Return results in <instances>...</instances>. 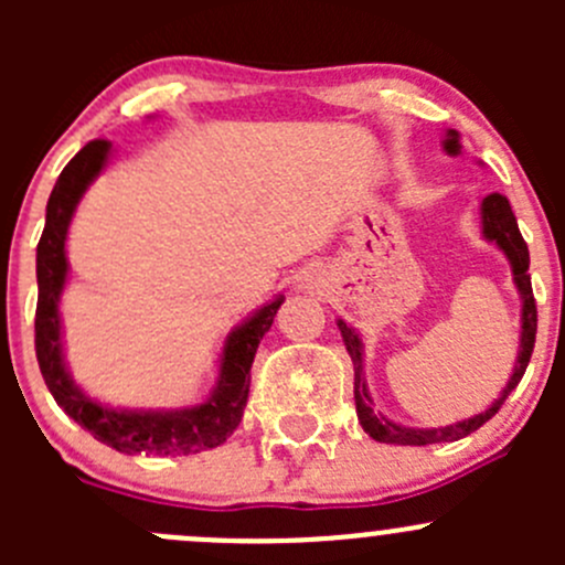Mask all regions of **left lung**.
<instances>
[{"label": "left lung", "mask_w": 565, "mask_h": 565, "mask_svg": "<svg viewBox=\"0 0 565 565\" xmlns=\"http://www.w3.org/2000/svg\"><path fill=\"white\" fill-rule=\"evenodd\" d=\"M448 156H459L461 145H459V134L457 130H448V139L443 141ZM481 224H483V237L492 241L494 246L503 250L511 262V273H514V284L522 295V335H520V355H516V366L514 374H511L509 385H505L503 393L492 402V407L483 409V413L472 415V418L459 420V424L451 426H440V429H413V426H402L393 424V420L383 418L372 409V398H369L366 391V380H363V341L361 335L355 333V328H350L347 322L339 319V330L341 339H344L347 352L352 358V366H355V409H358V420H361L363 431H366L372 440L377 443H391V446H431V443H454L461 440V437L472 435L476 429H481L500 407L509 398V393L520 385L522 374H525L530 355H533V344H535V298H533V287H530V254H527V243L522 241L520 226H516L514 213H511L509 199L500 196V193H489L481 204Z\"/></svg>", "instance_id": "1"}]
</instances>
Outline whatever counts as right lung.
I'll list each match as a JSON object with an SVG mask.
<instances>
[{
  "mask_svg": "<svg viewBox=\"0 0 565 565\" xmlns=\"http://www.w3.org/2000/svg\"><path fill=\"white\" fill-rule=\"evenodd\" d=\"M111 141L95 139L76 152L62 169L49 204L45 230L38 243V311H35V352L45 385L54 402L89 431L95 440L106 443L119 454H156V457H188L221 446L237 429L248 402L250 363L262 335L270 330L273 317L284 298L262 306L254 317L237 324L226 335L221 352L218 383L207 402L182 409H114L95 402L73 383L62 358L60 295L67 278L65 241L67 226L76 213L78 199L89 182L104 172Z\"/></svg>",
  "mask_w": 565,
  "mask_h": 565,
  "instance_id": "1",
  "label": "right lung"
}]
</instances>
